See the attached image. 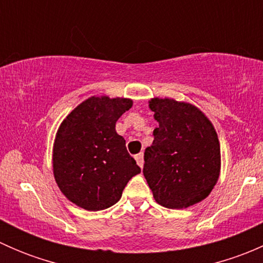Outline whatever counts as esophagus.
I'll return each mask as SVG.
<instances>
[{"mask_svg": "<svg viewBox=\"0 0 263 263\" xmlns=\"http://www.w3.org/2000/svg\"><path fill=\"white\" fill-rule=\"evenodd\" d=\"M135 159H136V161H137V164H139L140 168H142V166H144V154L142 153L137 154V155L135 156Z\"/></svg>", "mask_w": 263, "mask_h": 263, "instance_id": "34e87169", "label": "esophagus"}]
</instances>
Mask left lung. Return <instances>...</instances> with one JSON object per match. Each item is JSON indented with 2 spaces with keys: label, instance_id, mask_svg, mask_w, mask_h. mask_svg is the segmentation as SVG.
I'll return each mask as SVG.
<instances>
[{
  "label": "left lung",
  "instance_id": "8db88e82",
  "mask_svg": "<svg viewBox=\"0 0 263 263\" xmlns=\"http://www.w3.org/2000/svg\"><path fill=\"white\" fill-rule=\"evenodd\" d=\"M159 126L144 155V176L154 198L166 209L205 200L220 174V144L213 123L197 107L174 99L148 102Z\"/></svg>",
  "mask_w": 263,
  "mask_h": 263
}]
</instances>
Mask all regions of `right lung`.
<instances>
[{"label":"right lung","mask_w":263,"mask_h":263,"mask_svg":"<svg viewBox=\"0 0 263 263\" xmlns=\"http://www.w3.org/2000/svg\"><path fill=\"white\" fill-rule=\"evenodd\" d=\"M131 107L127 98L91 97L61 123L53 145V174L61 192L79 208H110L141 172L116 131V122Z\"/></svg>","instance_id":"add662e5"}]
</instances>
